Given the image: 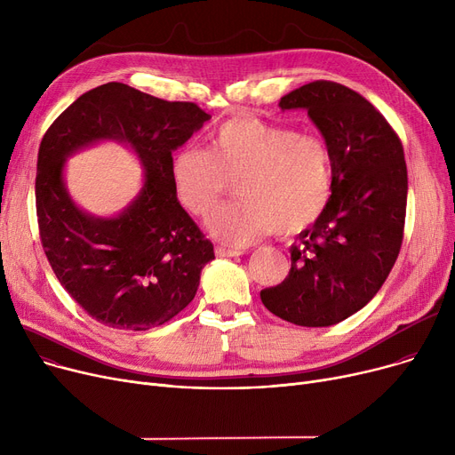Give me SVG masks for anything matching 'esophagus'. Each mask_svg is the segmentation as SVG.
I'll list each match as a JSON object with an SVG mask.
<instances>
[{"mask_svg":"<svg viewBox=\"0 0 455 455\" xmlns=\"http://www.w3.org/2000/svg\"><path fill=\"white\" fill-rule=\"evenodd\" d=\"M215 254H218V256H242V254H243V251H237V249H228V247L218 245V247H215Z\"/></svg>","mask_w":455,"mask_h":455,"instance_id":"34e87169","label":"esophagus"}]
</instances>
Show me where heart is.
Returning <instances> with one entry per match:
<instances>
[{
	"label": "heart",
	"instance_id": "heart-1",
	"mask_svg": "<svg viewBox=\"0 0 455 455\" xmlns=\"http://www.w3.org/2000/svg\"><path fill=\"white\" fill-rule=\"evenodd\" d=\"M172 175L182 206L199 218L235 182L237 201L215 212L208 228L221 242L249 245L275 232L291 237L319 221L331 197V156L314 134L232 117L208 136V149L182 148Z\"/></svg>",
	"mask_w": 455,
	"mask_h": 455
}]
</instances>
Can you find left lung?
I'll return each mask as SVG.
<instances>
[{"label": "left lung", "mask_w": 455, "mask_h": 455, "mask_svg": "<svg viewBox=\"0 0 455 455\" xmlns=\"http://www.w3.org/2000/svg\"><path fill=\"white\" fill-rule=\"evenodd\" d=\"M306 108L331 156V197L291 247V269L259 299L299 326L336 324L362 309L398 258L408 167L396 131L362 93L333 81L307 83L280 100Z\"/></svg>", "instance_id": "left-lung-1"}]
</instances>
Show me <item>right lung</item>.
Returning a JSON list of instances; mask_svg holds the SVG:
<instances>
[{
    "label": "right lung",
    "mask_w": 455,
    "mask_h": 455,
    "mask_svg": "<svg viewBox=\"0 0 455 455\" xmlns=\"http://www.w3.org/2000/svg\"><path fill=\"white\" fill-rule=\"evenodd\" d=\"M208 119L196 103L107 83L83 93L45 131L35 180L40 242L62 288L98 323L149 330L194 300L215 256L177 199L172 164L173 151ZM105 137L132 143L147 182L122 216L95 220L67 197L61 165L69 152Z\"/></svg>",
    "instance_id": "1"
}]
</instances>
